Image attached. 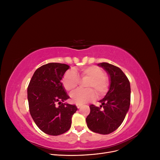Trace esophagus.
<instances>
[{
	"mask_svg": "<svg viewBox=\"0 0 160 160\" xmlns=\"http://www.w3.org/2000/svg\"><path fill=\"white\" fill-rule=\"evenodd\" d=\"M76 106H77V108L79 109V108L81 107V104H79V103H77V104H76Z\"/></svg>",
	"mask_w": 160,
	"mask_h": 160,
	"instance_id": "obj_1",
	"label": "esophagus"
}]
</instances>
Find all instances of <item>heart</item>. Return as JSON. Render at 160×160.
Here are the masks:
<instances>
[{"mask_svg": "<svg viewBox=\"0 0 160 160\" xmlns=\"http://www.w3.org/2000/svg\"><path fill=\"white\" fill-rule=\"evenodd\" d=\"M81 79H88L85 83L86 89H78L71 97L73 102L79 104L93 101L96 93L98 98H102L109 88V80L103 69L98 66H88L79 71ZM62 83L68 92L73 91L79 84V78L73 70L67 71L62 77Z\"/></svg>", "mask_w": 160, "mask_h": 160, "instance_id": "obj_1", "label": "heart"}]
</instances>
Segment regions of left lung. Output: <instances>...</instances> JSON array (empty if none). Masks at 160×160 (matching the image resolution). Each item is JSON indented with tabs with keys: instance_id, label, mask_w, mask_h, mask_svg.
<instances>
[{
	"instance_id": "left-lung-1",
	"label": "left lung",
	"mask_w": 160,
	"mask_h": 160,
	"mask_svg": "<svg viewBox=\"0 0 160 160\" xmlns=\"http://www.w3.org/2000/svg\"><path fill=\"white\" fill-rule=\"evenodd\" d=\"M99 65L110 76L109 89L99 101L100 108L94 105L89 106L90 113L86 122L92 132L106 135L113 132L123 122L130 105L131 88L127 76L119 67L108 62ZM101 107L103 110L100 109Z\"/></svg>"
}]
</instances>
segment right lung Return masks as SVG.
<instances>
[{"mask_svg": "<svg viewBox=\"0 0 160 160\" xmlns=\"http://www.w3.org/2000/svg\"><path fill=\"white\" fill-rule=\"evenodd\" d=\"M68 69L69 65L59 62L42 65L34 72L28 86L31 117L37 127L48 135H59L67 132L77 110L75 105L61 102L69 98L61 81Z\"/></svg>", "mask_w": 160, "mask_h": 160, "instance_id": "1", "label": "right lung"}]
</instances>
